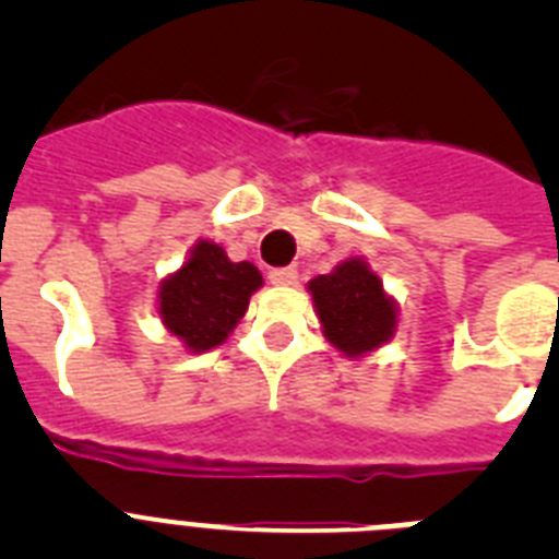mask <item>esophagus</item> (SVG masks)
<instances>
[{
  "label": "esophagus",
  "instance_id": "34e87169",
  "mask_svg": "<svg viewBox=\"0 0 559 559\" xmlns=\"http://www.w3.org/2000/svg\"><path fill=\"white\" fill-rule=\"evenodd\" d=\"M296 269H290V265H285V269H271L269 280L274 285H294L296 283Z\"/></svg>",
  "mask_w": 559,
  "mask_h": 559
}]
</instances>
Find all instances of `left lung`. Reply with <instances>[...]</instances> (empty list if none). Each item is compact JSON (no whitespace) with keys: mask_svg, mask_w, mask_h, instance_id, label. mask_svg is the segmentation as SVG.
<instances>
[{"mask_svg":"<svg viewBox=\"0 0 559 559\" xmlns=\"http://www.w3.org/2000/svg\"><path fill=\"white\" fill-rule=\"evenodd\" d=\"M308 288L324 338L347 358L372 353L394 335L397 305L386 296L380 276L358 257L310 280Z\"/></svg>","mask_w":559,"mask_h":559,"instance_id":"obj_1","label":"left lung"}]
</instances>
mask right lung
Here are the masks:
<instances>
[{"instance_id":"right-lung-1","label":"right lung","mask_w":559,"mask_h":559,"mask_svg":"<svg viewBox=\"0 0 559 559\" xmlns=\"http://www.w3.org/2000/svg\"><path fill=\"white\" fill-rule=\"evenodd\" d=\"M263 285L251 263H231L221 246L199 240L187 263L159 285V316L190 353L224 344Z\"/></svg>"}]
</instances>
